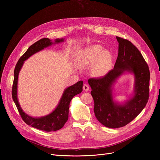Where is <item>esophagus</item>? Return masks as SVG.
Instances as JSON below:
<instances>
[{"label": "esophagus", "mask_w": 160, "mask_h": 160, "mask_svg": "<svg viewBox=\"0 0 160 160\" xmlns=\"http://www.w3.org/2000/svg\"><path fill=\"white\" fill-rule=\"evenodd\" d=\"M83 90H85V91H88L89 89V85H88V84L85 83V84L83 85Z\"/></svg>", "instance_id": "obj_1"}]
</instances>
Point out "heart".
<instances>
[{"label": "heart", "instance_id": "obj_1", "mask_svg": "<svg viewBox=\"0 0 160 160\" xmlns=\"http://www.w3.org/2000/svg\"><path fill=\"white\" fill-rule=\"evenodd\" d=\"M77 62L81 66L93 65L92 72L95 76H103L110 70L113 62L111 52L103 49L100 45H93L80 52Z\"/></svg>", "mask_w": 160, "mask_h": 160}]
</instances>
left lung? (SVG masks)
Returning a JSON list of instances; mask_svg holds the SVG:
<instances>
[{
	"instance_id": "8db88e82",
	"label": "left lung",
	"mask_w": 160,
	"mask_h": 160,
	"mask_svg": "<svg viewBox=\"0 0 160 160\" xmlns=\"http://www.w3.org/2000/svg\"><path fill=\"white\" fill-rule=\"evenodd\" d=\"M116 38L119 50L114 68L102 77L88 80L95 117L109 128L123 127L133 120L146 107L149 93V67L142 53L132 42L119 37ZM125 71L135 75V95L125 105H118L112 100L111 85Z\"/></svg>"
}]
</instances>
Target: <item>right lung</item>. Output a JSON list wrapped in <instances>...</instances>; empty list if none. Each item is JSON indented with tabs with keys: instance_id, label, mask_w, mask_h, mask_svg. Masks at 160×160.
Listing matches in <instances>:
<instances>
[{
	"instance_id": "obj_1",
	"label": "right lung",
	"mask_w": 160,
	"mask_h": 160,
	"mask_svg": "<svg viewBox=\"0 0 160 160\" xmlns=\"http://www.w3.org/2000/svg\"><path fill=\"white\" fill-rule=\"evenodd\" d=\"M62 41H63V39L57 38L55 42L58 43ZM51 45H52V42L49 38H43L28 47L27 51L18 59L15 68H14V81L12 87V98L22 120L27 125H29L38 129L45 131V132H54V131L61 129L64 126L67 121L68 120L69 108L71 101L75 95L80 93L83 91V81H79L73 85H71L67 88L64 91L63 95H62L57 108L49 115L40 118H34L23 112L17 99V81L18 72L21 69L24 61L27 59L28 57Z\"/></svg>"
}]
</instances>
